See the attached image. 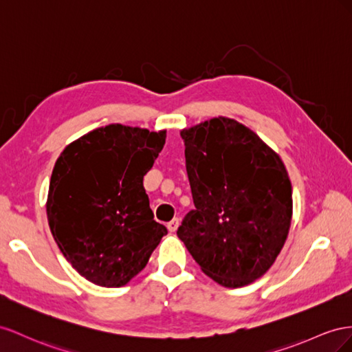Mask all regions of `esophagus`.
Instances as JSON below:
<instances>
[{
    "mask_svg": "<svg viewBox=\"0 0 352 352\" xmlns=\"http://www.w3.org/2000/svg\"><path fill=\"white\" fill-rule=\"evenodd\" d=\"M178 226H179V219H178V218H174L173 221H170V223H168L166 227H168V230H169L170 233H175Z\"/></svg>",
    "mask_w": 352,
    "mask_h": 352,
    "instance_id": "esophagus-1",
    "label": "esophagus"
}]
</instances>
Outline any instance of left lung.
<instances>
[{
  "label": "left lung",
  "instance_id": "obj_1",
  "mask_svg": "<svg viewBox=\"0 0 352 352\" xmlns=\"http://www.w3.org/2000/svg\"><path fill=\"white\" fill-rule=\"evenodd\" d=\"M182 138L195 209L177 236L218 285H250L274 264L289 234L292 184L285 164L230 118L183 129Z\"/></svg>",
  "mask_w": 352,
  "mask_h": 352
}]
</instances>
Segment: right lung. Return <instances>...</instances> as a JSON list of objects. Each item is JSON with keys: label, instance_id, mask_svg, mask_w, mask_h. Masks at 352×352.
I'll use <instances>...</instances> for the list:
<instances>
[{"label": "right lung", "instance_id": "obj_1", "mask_svg": "<svg viewBox=\"0 0 352 352\" xmlns=\"http://www.w3.org/2000/svg\"><path fill=\"white\" fill-rule=\"evenodd\" d=\"M166 131L106 125L75 140L56 160L47 218L57 246L88 282L125 286L168 230L156 223L143 178Z\"/></svg>", "mask_w": 352, "mask_h": 352}]
</instances>
